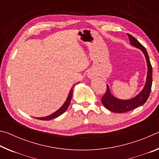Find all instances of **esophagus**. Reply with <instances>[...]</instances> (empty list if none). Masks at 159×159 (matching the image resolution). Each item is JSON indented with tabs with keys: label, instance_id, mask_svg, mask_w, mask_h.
<instances>
[{
	"label": "esophagus",
	"instance_id": "obj_1",
	"mask_svg": "<svg viewBox=\"0 0 159 159\" xmlns=\"http://www.w3.org/2000/svg\"><path fill=\"white\" fill-rule=\"evenodd\" d=\"M93 76L94 74L92 73V72H89V73L88 74V76L90 78V79H92V78H93Z\"/></svg>",
	"mask_w": 159,
	"mask_h": 159
}]
</instances>
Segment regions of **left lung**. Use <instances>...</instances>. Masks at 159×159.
Listing matches in <instances>:
<instances>
[{"label":"left lung","mask_w":159,"mask_h":159,"mask_svg":"<svg viewBox=\"0 0 159 159\" xmlns=\"http://www.w3.org/2000/svg\"><path fill=\"white\" fill-rule=\"evenodd\" d=\"M128 36L130 40V44L133 46L138 48L140 49L142 52L144 53L146 58L147 63V76L146 83L143 89L139 93L138 95L134 98L130 99H120L114 96L110 93L109 85H107V91L101 99V101L105 108L109 110L110 111L114 113H125L129 111H131L134 109L137 108L139 106L143 105L147 102V99L149 98L150 95L151 90H152V66L150 63L149 57L148 55L147 51L143 45L139 43L135 38H134L132 35L128 34Z\"/></svg>","instance_id":"1"}]
</instances>
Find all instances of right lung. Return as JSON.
Returning a JSON list of instances; mask_svg holds the SVG:
<instances>
[{
    "mask_svg": "<svg viewBox=\"0 0 159 159\" xmlns=\"http://www.w3.org/2000/svg\"><path fill=\"white\" fill-rule=\"evenodd\" d=\"M76 84H75V85H76ZM72 95H73V88H71V89L70 90L69 95H68V97H67L66 100L65 101V102H64L63 105L61 107L60 109H59L57 111H56L55 113H53V114H52L48 116L42 117V118H36L37 119L43 120H51V119H53V118H57V117L59 116L62 114L63 113L65 112L66 111V109H68L70 102H71V100Z\"/></svg>",
    "mask_w": 159,
    "mask_h": 159,
    "instance_id": "obj_1",
    "label": "right lung"
}]
</instances>
